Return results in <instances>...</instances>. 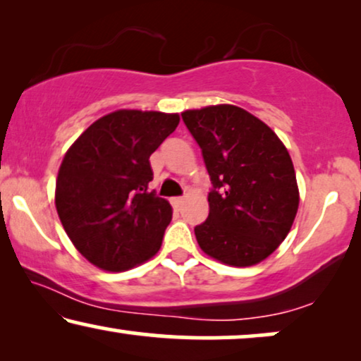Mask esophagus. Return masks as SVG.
<instances>
[{
    "instance_id": "1",
    "label": "esophagus",
    "mask_w": 361,
    "mask_h": 361,
    "mask_svg": "<svg viewBox=\"0 0 361 361\" xmlns=\"http://www.w3.org/2000/svg\"><path fill=\"white\" fill-rule=\"evenodd\" d=\"M171 202H172V205L176 207V209H180L182 204H184V199H182V197H174V199H172Z\"/></svg>"
}]
</instances>
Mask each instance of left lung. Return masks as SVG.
<instances>
[{
	"label": "left lung",
	"instance_id": "1",
	"mask_svg": "<svg viewBox=\"0 0 361 361\" xmlns=\"http://www.w3.org/2000/svg\"><path fill=\"white\" fill-rule=\"evenodd\" d=\"M212 180L209 216L195 238L212 258L251 266L273 253L298 214L293 161L268 125L243 108L207 106L182 113Z\"/></svg>",
	"mask_w": 361,
	"mask_h": 361
}]
</instances>
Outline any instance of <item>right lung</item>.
I'll use <instances>...</instances> for the list:
<instances>
[{"instance_id": "1", "label": "right lung", "mask_w": 361, "mask_h": 361, "mask_svg": "<svg viewBox=\"0 0 361 361\" xmlns=\"http://www.w3.org/2000/svg\"><path fill=\"white\" fill-rule=\"evenodd\" d=\"M179 115L118 110L87 128L59 169L56 207L75 248L105 271H126L159 251L169 202L147 189L149 156Z\"/></svg>"}]
</instances>
